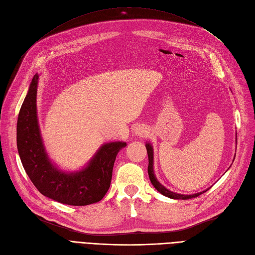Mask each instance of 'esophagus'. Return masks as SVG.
<instances>
[{
  "instance_id": "obj_1",
  "label": "esophagus",
  "mask_w": 255,
  "mask_h": 255,
  "mask_svg": "<svg viewBox=\"0 0 255 255\" xmlns=\"http://www.w3.org/2000/svg\"><path fill=\"white\" fill-rule=\"evenodd\" d=\"M134 134L136 136H139V137H145L146 135H148V129H146V128H144L142 126H138L134 128Z\"/></svg>"
}]
</instances>
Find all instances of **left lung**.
I'll return each instance as SVG.
<instances>
[{"label":"left lung","mask_w":255,"mask_h":255,"mask_svg":"<svg viewBox=\"0 0 255 255\" xmlns=\"http://www.w3.org/2000/svg\"><path fill=\"white\" fill-rule=\"evenodd\" d=\"M145 148H146V152H148V157H149V166H148V173H149V177H150V181L152 183V185L154 187H155L161 195H164L168 198H171V199H181V200H188V199H192V198H196L199 197L201 194L205 191L202 192H199V194H195V195H188V196H185V195H180V194H175V192H172L170 190H168L167 188H165L163 185L159 184L158 181L156 180L155 175H154V171H153V149L152 146L146 143L145 144Z\"/></svg>","instance_id":"obj_1"}]
</instances>
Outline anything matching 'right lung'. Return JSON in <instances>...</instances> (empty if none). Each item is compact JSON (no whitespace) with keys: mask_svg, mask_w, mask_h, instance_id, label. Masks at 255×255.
I'll use <instances>...</instances> for the list:
<instances>
[{"mask_svg":"<svg viewBox=\"0 0 255 255\" xmlns=\"http://www.w3.org/2000/svg\"><path fill=\"white\" fill-rule=\"evenodd\" d=\"M36 74L23 101L17 123V146L23 168L35 187L57 202L83 206L99 202L109 190L116 156L126 142L101 146L88 166L75 173L59 171L45 153L37 120Z\"/></svg>","mask_w":255,"mask_h":255,"instance_id":"right-lung-1","label":"right lung"}]
</instances>
